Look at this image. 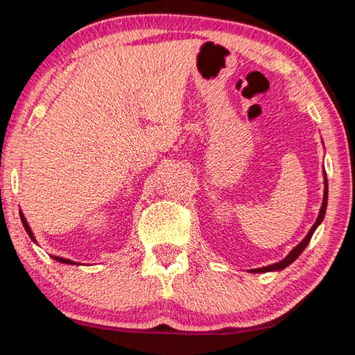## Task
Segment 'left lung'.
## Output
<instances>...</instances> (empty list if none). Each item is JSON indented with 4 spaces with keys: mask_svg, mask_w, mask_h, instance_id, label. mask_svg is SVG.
<instances>
[{
    "mask_svg": "<svg viewBox=\"0 0 355 355\" xmlns=\"http://www.w3.org/2000/svg\"><path fill=\"white\" fill-rule=\"evenodd\" d=\"M322 178H324V193H322V204H321V209H320V214H318V218H316L315 225L310 227V231L307 232L306 237H304L300 243H297L293 250H291L287 256H285L282 260H279L276 263H271L268 266H262V268H254L250 270V272H270V271H282L284 268H287L288 265H291L295 262V260L301 256V252L306 250L307 245L310 243V239H312L313 232L316 231V227H318L322 220H324V215H326V209H327V176H326V171L322 170Z\"/></svg>",
    "mask_w": 355,
    "mask_h": 355,
    "instance_id": "1",
    "label": "left lung"
}]
</instances>
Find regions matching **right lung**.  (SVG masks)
<instances>
[{
	"label": "right lung",
	"instance_id": "right-lung-1",
	"mask_svg": "<svg viewBox=\"0 0 355 355\" xmlns=\"http://www.w3.org/2000/svg\"><path fill=\"white\" fill-rule=\"evenodd\" d=\"M20 218H21L23 226H24V229H26V232H28V235H29V237H31V240H33L34 243H37V240H35L34 234H33V229H31V226H29L28 220L24 218L23 212H20ZM51 257H53L54 260H58V262H60V263H67V265H80V263H78V262H73V260H70V259H64V257H59V256H51Z\"/></svg>",
	"mask_w": 355,
	"mask_h": 355
}]
</instances>
